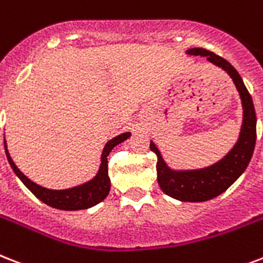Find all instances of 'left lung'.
I'll return each instance as SVG.
<instances>
[{
    "mask_svg": "<svg viewBox=\"0 0 263 263\" xmlns=\"http://www.w3.org/2000/svg\"><path fill=\"white\" fill-rule=\"evenodd\" d=\"M187 55L205 56L208 62L229 74L238 91L243 106V123L237 142L225 157L208 167L198 170H172L168 167L157 146L150 142V150L157 156V182L164 193L179 201L201 203L228 190L250 164L256 140V116L252 98L244 85L243 78L229 62L204 48H190Z\"/></svg>",
    "mask_w": 263,
    "mask_h": 263,
    "instance_id": "8db88e82",
    "label": "left lung"
}]
</instances>
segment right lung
Returning a JSON list of instances; mask_svg holds the SVG:
<instances>
[{
    "label": "right lung",
    "mask_w": 263,
    "mask_h": 263,
    "mask_svg": "<svg viewBox=\"0 0 263 263\" xmlns=\"http://www.w3.org/2000/svg\"><path fill=\"white\" fill-rule=\"evenodd\" d=\"M131 136V132H124L121 135L116 136L113 139H110L103 147L102 156H100V165L99 170L96 172V175L89 179L85 183L74 186L70 189L63 190H52L43 187V186L37 185L35 182L30 180L27 176L20 171L19 168L16 167L13 160L9 156V152L7 149V142L4 140V146H5V153L9 164H11L12 170L15 172L17 178H19L23 185L31 192V193L41 200L43 203L56 210H63V211H78V210H87L91 208L100 201H103L110 192V178L109 171H107V156L111 150L121 142L127 140Z\"/></svg>",
    "instance_id": "right-lung-1"
}]
</instances>
